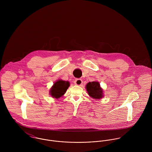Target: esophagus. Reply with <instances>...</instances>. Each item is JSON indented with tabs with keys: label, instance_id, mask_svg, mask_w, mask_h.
Listing matches in <instances>:
<instances>
[{
	"label": "esophagus",
	"instance_id": "1",
	"mask_svg": "<svg viewBox=\"0 0 152 152\" xmlns=\"http://www.w3.org/2000/svg\"><path fill=\"white\" fill-rule=\"evenodd\" d=\"M74 83L75 85L77 86H81L82 84H83V81L81 79H80V78H78V79H76L75 81H74Z\"/></svg>",
	"mask_w": 152,
	"mask_h": 152
}]
</instances>
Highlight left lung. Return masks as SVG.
<instances>
[{
	"label": "left lung",
	"mask_w": 152,
	"mask_h": 152,
	"mask_svg": "<svg viewBox=\"0 0 152 152\" xmlns=\"http://www.w3.org/2000/svg\"><path fill=\"white\" fill-rule=\"evenodd\" d=\"M86 89L88 95L95 99H101L104 96L103 90L100 87L98 82H89L86 86Z\"/></svg>",
	"instance_id": "8db88e82"
}]
</instances>
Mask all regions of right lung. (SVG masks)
Returning a JSON list of instances; mask_svg holds the SVG:
<instances>
[{
    "label": "right lung",
    "mask_w": 152,
    "mask_h": 152,
    "mask_svg": "<svg viewBox=\"0 0 152 152\" xmlns=\"http://www.w3.org/2000/svg\"><path fill=\"white\" fill-rule=\"evenodd\" d=\"M69 86V82L58 80L54 84L53 86L51 88L50 94L53 98H59L65 94Z\"/></svg>",
    "instance_id": "obj_1"
}]
</instances>
